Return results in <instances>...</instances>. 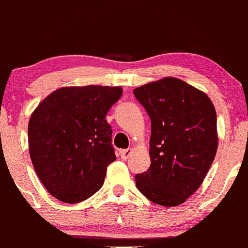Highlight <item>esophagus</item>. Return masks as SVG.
I'll return each mask as SVG.
<instances>
[{"mask_svg": "<svg viewBox=\"0 0 248 248\" xmlns=\"http://www.w3.org/2000/svg\"><path fill=\"white\" fill-rule=\"evenodd\" d=\"M131 153H132V148H127V150L120 151V155H121V159H124V160L128 159L129 155H131Z\"/></svg>", "mask_w": 248, "mask_h": 248, "instance_id": "34e87169", "label": "esophagus"}]
</instances>
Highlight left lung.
Returning <instances> with one entry per match:
<instances>
[{"instance_id":"1","label":"left lung","mask_w":248,"mask_h":248,"mask_svg":"<svg viewBox=\"0 0 248 248\" xmlns=\"http://www.w3.org/2000/svg\"><path fill=\"white\" fill-rule=\"evenodd\" d=\"M133 93L151 119V166L135 176L137 187L155 204H182L199 189L215 158L214 104L204 93L172 77Z\"/></svg>"}]
</instances>
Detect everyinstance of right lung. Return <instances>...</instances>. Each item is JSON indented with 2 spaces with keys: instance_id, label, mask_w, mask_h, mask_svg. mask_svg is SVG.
I'll use <instances>...</instances> for the list:
<instances>
[{
  "instance_id": "obj_1",
  "label": "right lung",
  "mask_w": 248,
  "mask_h": 248,
  "mask_svg": "<svg viewBox=\"0 0 248 248\" xmlns=\"http://www.w3.org/2000/svg\"><path fill=\"white\" fill-rule=\"evenodd\" d=\"M121 95L120 87L62 88L36 107L28 124L30 155L57 200L82 202L103 186L116 158L106 116Z\"/></svg>"
}]
</instances>
